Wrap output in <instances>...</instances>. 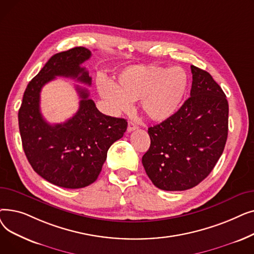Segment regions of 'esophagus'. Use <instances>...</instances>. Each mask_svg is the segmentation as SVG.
I'll return each instance as SVG.
<instances>
[{"label": "esophagus", "mask_w": 254, "mask_h": 254, "mask_svg": "<svg viewBox=\"0 0 254 254\" xmlns=\"http://www.w3.org/2000/svg\"><path fill=\"white\" fill-rule=\"evenodd\" d=\"M138 128V126L136 124H134L132 122H128L127 124V131H131V130H135Z\"/></svg>", "instance_id": "34e87169"}]
</instances>
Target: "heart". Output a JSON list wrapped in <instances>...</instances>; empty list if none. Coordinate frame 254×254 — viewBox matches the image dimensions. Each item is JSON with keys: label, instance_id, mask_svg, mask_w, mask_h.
I'll use <instances>...</instances> for the list:
<instances>
[{"label": "heart", "instance_id": "obj_1", "mask_svg": "<svg viewBox=\"0 0 254 254\" xmlns=\"http://www.w3.org/2000/svg\"><path fill=\"white\" fill-rule=\"evenodd\" d=\"M188 87V74L179 66H128L118 74L113 84L105 80L98 83L100 96L112 112L127 111L130 102L140 100L142 111L153 122H164L174 115Z\"/></svg>", "mask_w": 254, "mask_h": 254}]
</instances>
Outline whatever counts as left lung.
<instances>
[{"label": "left lung", "instance_id": "left-lung-1", "mask_svg": "<svg viewBox=\"0 0 254 254\" xmlns=\"http://www.w3.org/2000/svg\"><path fill=\"white\" fill-rule=\"evenodd\" d=\"M190 97L163 123L148 128L150 147L142 164L159 190L194 188L215 167L228 139L229 103L212 76L190 65Z\"/></svg>", "mask_w": 254, "mask_h": 254}]
</instances>
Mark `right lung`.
<instances>
[{"label": "right lung", "instance_id": "add662e5", "mask_svg": "<svg viewBox=\"0 0 254 254\" xmlns=\"http://www.w3.org/2000/svg\"><path fill=\"white\" fill-rule=\"evenodd\" d=\"M91 57L85 47L57 53L29 82L18 111L24 153L34 171L48 182L64 189H82L95 182L110 146L124 136V118L101 113L86 88L76 86L81 99L76 114L64 124L50 125L40 111V92L57 76L86 85L91 77L81 64Z\"/></svg>", "mask_w": 254, "mask_h": 254}]
</instances>
